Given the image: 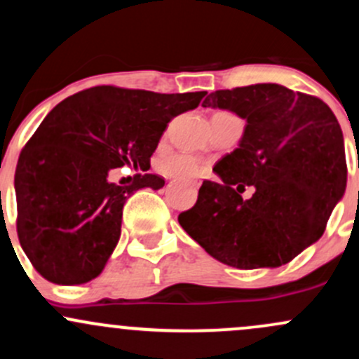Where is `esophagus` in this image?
<instances>
[{"instance_id": "obj_1", "label": "esophagus", "mask_w": 359, "mask_h": 359, "mask_svg": "<svg viewBox=\"0 0 359 359\" xmlns=\"http://www.w3.org/2000/svg\"><path fill=\"white\" fill-rule=\"evenodd\" d=\"M190 184H191V187H194V188H198V187H200V181H198V180H191Z\"/></svg>"}]
</instances>
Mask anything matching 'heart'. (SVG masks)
Segmentation results:
<instances>
[{"instance_id": "heart-1", "label": "heart", "mask_w": 359, "mask_h": 359, "mask_svg": "<svg viewBox=\"0 0 359 359\" xmlns=\"http://www.w3.org/2000/svg\"><path fill=\"white\" fill-rule=\"evenodd\" d=\"M217 114H227V113H217ZM159 169L164 175L171 176L176 180H190L195 176H200L205 169L202 161L194 154L180 152L171 154V156H164L159 161Z\"/></svg>"}]
</instances>
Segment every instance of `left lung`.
I'll use <instances>...</instances> for the list:
<instances>
[{
    "label": "left lung",
    "instance_id": "1",
    "mask_svg": "<svg viewBox=\"0 0 359 359\" xmlns=\"http://www.w3.org/2000/svg\"><path fill=\"white\" fill-rule=\"evenodd\" d=\"M203 107L246 121L238 149L205 180L181 227L222 264L280 267L325 231L348 181L344 138L325 102L277 83L215 90ZM254 188L250 199L241 195Z\"/></svg>",
    "mask_w": 359,
    "mask_h": 359
}]
</instances>
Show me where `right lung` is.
<instances>
[{"mask_svg":"<svg viewBox=\"0 0 359 359\" xmlns=\"http://www.w3.org/2000/svg\"><path fill=\"white\" fill-rule=\"evenodd\" d=\"M205 94L101 86L70 95L44 118L15 171L18 240L44 279L73 286L102 272L130 195L164 187L161 176L140 172L119 187L109 172L123 165L147 171L168 123Z\"/></svg>","mask_w":359,"mask_h":359,"instance_id":"obj_1","label":"right lung"}]
</instances>
